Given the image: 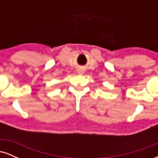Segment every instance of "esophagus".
<instances>
[{"mask_svg":"<svg viewBox=\"0 0 158 158\" xmlns=\"http://www.w3.org/2000/svg\"><path fill=\"white\" fill-rule=\"evenodd\" d=\"M77 73L79 74V75H82V74H84L85 73V70H83V69H79V70H78V71H77Z\"/></svg>","mask_w":158,"mask_h":158,"instance_id":"obj_1","label":"esophagus"}]
</instances>
